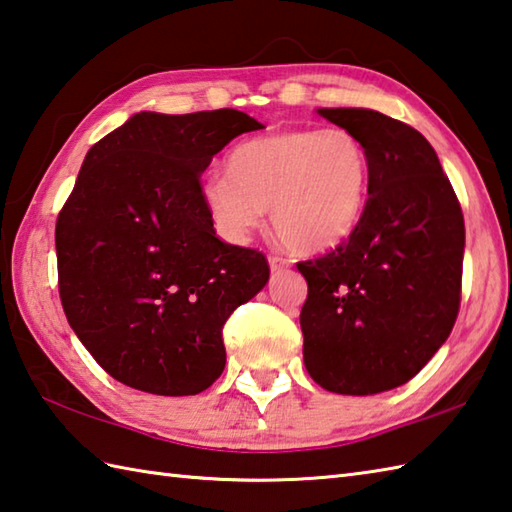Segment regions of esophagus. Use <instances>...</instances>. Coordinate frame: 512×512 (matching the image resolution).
<instances>
[{
  "instance_id": "1",
  "label": "esophagus",
  "mask_w": 512,
  "mask_h": 512,
  "mask_svg": "<svg viewBox=\"0 0 512 512\" xmlns=\"http://www.w3.org/2000/svg\"><path fill=\"white\" fill-rule=\"evenodd\" d=\"M269 267H271V271H285V269H289V260L287 258H278V256H269Z\"/></svg>"
}]
</instances>
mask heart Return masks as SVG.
<instances>
[{"instance_id": "1", "label": "heart", "mask_w": 512, "mask_h": 512, "mask_svg": "<svg viewBox=\"0 0 512 512\" xmlns=\"http://www.w3.org/2000/svg\"><path fill=\"white\" fill-rule=\"evenodd\" d=\"M364 143L344 128H294L254 137L210 176L203 203L216 232L245 243L269 210L271 225L300 254L336 247L358 225L369 192Z\"/></svg>"}]
</instances>
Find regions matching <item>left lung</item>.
Returning <instances> with one entry per match:
<instances>
[{
    "instance_id": "obj_1",
    "label": "left lung",
    "mask_w": 512,
    "mask_h": 512,
    "mask_svg": "<svg viewBox=\"0 0 512 512\" xmlns=\"http://www.w3.org/2000/svg\"><path fill=\"white\" fill-rule=\"evenodd\" d=\"M369 154V198L333 252L298 263L309 294L302 358L322 389L375 395L409 382L451 333L464 216L431 143L369 108H318Z\"/></svg>"
}]
</instances>
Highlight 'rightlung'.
<instances>
[{"mask_svg":"<svg viewBox=\"0 0 512 512\" xmlns=\"http://www.w3.org/2000/svg\"><path fill=\"white\" fill-rule=\"evenodd\" d=\"M232 108L137 112L88 150L59 212V296L83 347L125 387L196 395L225 369L223 325L269 280L267 258L227 245L201 174L238 134Z\"/></svg>","mask_w":512,"mask_h":512,"instance_id":"right-lung-1","label":"right lung"}]
</instances>
